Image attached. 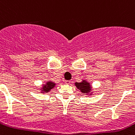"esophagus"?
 <instances>
[{
    "instance_id": "34e87169",
    "label": "esophagus",
    "mask_w": 135,
    "mask_h": 135,
    "mask_svg": "<svg viewBox=\"0 0 135 135\" xmlns=\"http://www.w3.org/2000/svg\"><path fill=\"white\" fill-rule=\"evenodd\" d=\"M71 83L72 80H66V81H65V83H66V84H70Z\"/></svg>"
}]
</instances>
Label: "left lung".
<instances>
[{
  "label": "left lung",
  "mask_w": 135,
  "mask_h": 135,
  "mask_svg": "<svg viewBox=\"0 0 135 135\" xmlns=\"http://www.w3.org/2000/svg\"><path fill=\"white\" fill-rule=\"evenodd\" d=\"M75 86L83 93H87L88 94L91 90L90 85L86 80H83L81 83H75Z\"/></svg>",
  "instance_id": "left-lung-1"
}]
</instances>
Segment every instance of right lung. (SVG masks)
Returning a JSON list of instances; mask_svg holds the SVG:
<instances>
[{"instance_id": "1", "label": "right lung", "mask_w": 135, "mask_h": 135, "mask_svg": "<svg viewBox=\"0 0 135 135\" xmlns=\"http://www.w3.org/2000/svg\"><path fill=\"white\" fill-rule=\"evenodd\" d=\"M55 83H52V82H47L46 85H43L42 86V89H41L42 90V92H45V93H48V92L50 91L51 89L53 87H55Z\"/></svg>"}]
</instances>
